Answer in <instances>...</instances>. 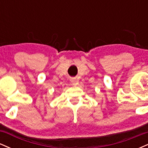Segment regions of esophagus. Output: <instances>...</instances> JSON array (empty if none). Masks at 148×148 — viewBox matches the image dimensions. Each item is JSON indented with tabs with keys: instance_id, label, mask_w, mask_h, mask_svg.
I'll return each mask as SVG.
<instances>
[{
	"instance_id": "1",
	"label": "esophagus",
	"mask_w": 148,
	"mask_h": 148,
	"mask_svg": "<svg viewBox=\"0 0 148 148\" xmlns=\"http://www.w3.org/2000/svg\"><path fill=\"white\" fill-rule=\"evenodd\" d=\"M72 84H76V81H74V80H72Z\"/></svg>"
}]
</instances>
